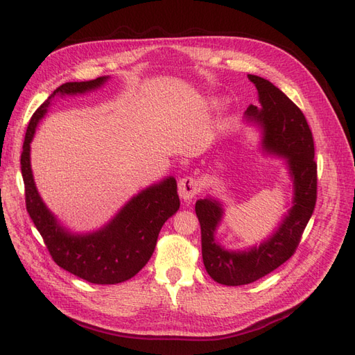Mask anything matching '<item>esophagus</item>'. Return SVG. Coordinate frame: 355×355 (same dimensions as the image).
<instances>
[{
	"label": "esophagus",
	"instance_id": "34e87169",
	"mask_svg": "<svg viewBox=\"0 0 355 355\" xmlns=\"http://www.w3.org/2000/svg\"><path fill=\"white\" fill-rule=\"evenodd\" d=\"M179 196L184 200H191L200 192V180L196 176H185L179 180Z\"/></svg>",
	"mask_w": 355,
	"mask_h": 355
}]
</instances>
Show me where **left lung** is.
I'll return each mask as SVG.
<instances>
[{
  "instance_id": "8db88e82",
  "label": "left lung",
  "mask_w": 355,
  "mask_h": 355,
  "mask_svg": "<svg viewBox=\"0 0 355 355\" xmlns=\"http://www.w3.org/2000/svg\"><path fill=\"white\" fill-rule=\"evenodd\" d=\"M259 93L261 108L250 105L245 114L263 127V145L287 157L295 182V204L272 237L250 252H227L213 235L222 209L216 201L198 200L196 213L201 227V253L206 271L225 286L253 283L288 261L296 252L317 201V163L314 139L304 112L272 83L249 75Z\"/></svg>"
}]
</instances>
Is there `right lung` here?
I'll return each mask as SVG.
<instances>
[{
	"instance_id": "obj_1",
	"label": "right lung",
	"mask_w": 355,
	"mask_h": 355,
	"mask_svg": "<svg viewBox=\"0 0 355 355\" xmlns=\"http://www.w3.org/2000/svg\"><path fill=\"white\" fill-rule=\"evenodd\" d=\"M105 81L106 77L65 83L53 92L31 116L20 155L26 210L44 240L51 259L63 270L93 284L123 283L141 271L151 259L161 227L180 206L176 179L168 178L128 201L108 227L92 235L73 237L59 227L41 201L29 163V144L38 121L55 96L84 93L99 87Z\"/></svg>"
}]
</instances>
